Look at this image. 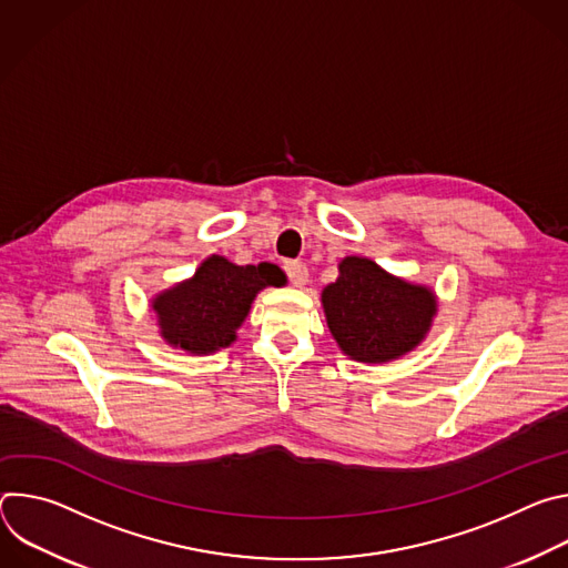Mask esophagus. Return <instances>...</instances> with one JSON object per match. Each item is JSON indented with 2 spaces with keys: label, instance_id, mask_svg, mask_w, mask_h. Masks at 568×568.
Returning <instances> with one entry per match:
<instances>
[{
  "label": "esophagus",
  "instance_id": "1",
  "mask_svg": "<svg viewBox=\"0 0 568 568\" xmlns=\"http://www.w3.org/2000/svg\"><path fill=\"white\" fill-rule=\"evenodd\" d=\"M283 270H285V274H287V278H290L292 285L303 287V285L307 283V276H310V274H307V267H305L303 263H298V261H285Z\"/></svg>",
  "mask_w": 568,
  "mask_h": 568
}]
</instances>
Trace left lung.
<instances>
[{
  "label": "left lung",
  "instance_id": "1",
  "mask_svg": "<svg viewBox=\"0 0 568 568\" xmlns=\"http://www.w3.org/2000/svg\"><path fill=\"white\" fill-rule=\"evenodd\" d=\"M328 328L357 362H388L416 348L436 314V296L388 276L368 258L348 256L339 278L321 294Z\"/></svg>",
  "mask_w": 568,
  "mask_h": 568
}]
</instances>
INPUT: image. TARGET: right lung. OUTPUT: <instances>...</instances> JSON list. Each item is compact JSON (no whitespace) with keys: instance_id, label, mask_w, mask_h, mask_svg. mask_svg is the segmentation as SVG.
Instances as JSON below:
<instances>
[{"instance_id":"right-lung-1","label":"right lung","mask_w":568,"mask_h":568,"mask_svg":"<svg viewBox=\"0 0 568 568\" xmlns=\"http://www.w3.org/2000/svg\"><path fill=\"white\" fill-rule=\"evenodd\" d=\"M283 272L276 265H233L211 256L195 276L152 303L161 337L191 353H213L235 339L254 296L267 285H281Z\"/></svg>"}]
</instances>
